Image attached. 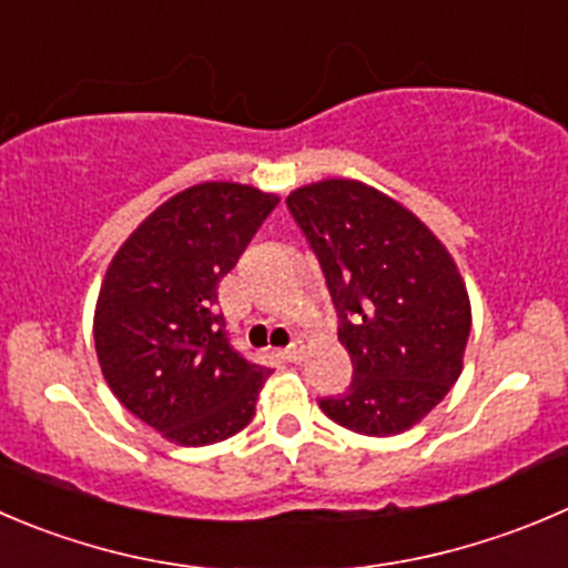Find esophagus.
Instances as JSON below:
<instances>
[{
	"instance_id": "esophagus-1",
	"label": "esophagus",
	"mask_w": 568,
	"mask_h": 568,
	"mask_svg": "<svg viewBox=\"0 0 568 568\" xmlns=\"http://www.w3.org/2000/svg\"><path fill=\"white\" fill-rule=\"evenodd\" d=\"M278 356L287 362H301L304 359V348H301V345H287V348L278 351Z\"/></svg>"
}]
</instances>
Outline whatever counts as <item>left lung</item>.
Wrapping results in <instances>:
<instances>
[{"instance_id":"left-lung-1","label":"left lung","mask_w":568,"mask_h":568,"mask_svg":"<svg viewBox=\"0 0 568 568\" xmlns=\"http://www.w3.org/2000/svg\"><path fill=\"white\" fill-rule=\"evenodd\" d=\"M287 209L321 262L354 379L321 409L359 435L418 424L463 371L471 306L457 264L415 214L356 181L295 189Z\"/></svg>"}]
</instances>
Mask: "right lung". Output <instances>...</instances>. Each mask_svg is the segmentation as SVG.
Returning a JSON list of instances; mask_svg holds the SVG:
<instances>
[{
	"label": "right lung",
	"mask_w": 568,
	"mask_h": 568,
	"mask_svg": "<svg viewBox=\"0 0 568 568\" xmlns=\"http://www.w3.org/2000/svg\"><path fill=\"white\" fill-rule=\"evenodd\" d=\"M278 206L242 183H200L155 209L102 281L94 345L113 396L178 446L245 429L270 368L231 343L220 278Z\"/></svg>",
	"instance_id": "1"
}]
</instances>
